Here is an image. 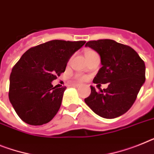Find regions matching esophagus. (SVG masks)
I'll use <instances>...</instances> for the list:
<instances>
[{
  "label": "esophagus",
  "mask_w": 154,
  "mask_h": 154,
  "mask_svg": "<svg viewBox=\"0 0 154 154\" xmlns=\"http://www.w3.org/2000/svg\"><path fill=\"white\" fill-rule=\"evenodd\" d=\"M71 86H74V87H78V86H79L80 85L79 84H77V83H72L71 84Z\"/></svg>",
  "instance_id": "34e87169"
}]
</instances>
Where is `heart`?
I'll return each instance as SVG.
<instances>
[{
    "instance_id": "b5f03b06",
    "label": "heart",
    "mask_w": 154,
    "mask_h": 154,
    "mask_svg": "<svg viewBox=\"0 0 154 154\" xmlns=\"http://www.w3.org/2000/svg\"><path fill=\"white\" fill-rule=\"evenodd\" d=\"M93 53H95V52L93 51H92V50H87V51H86V52H85V55H86V57L88 55H90ZM72 78H73V79H74L75 82H84V81H86L88 79V77L86 75L82 74V73H76V74H75L74 75H73Z\"/></svg>"
}]
</instances>
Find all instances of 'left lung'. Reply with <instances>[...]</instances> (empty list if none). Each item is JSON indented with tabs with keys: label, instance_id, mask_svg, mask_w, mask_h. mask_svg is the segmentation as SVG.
Segmentation results:
<instances>
[{
	"label": "left lung",
	"instance_id": "obj_1",
	"mask_svg": "<svg viewBox=\"0 0 154 154\" xmlns=\"http://www.w3.org/2000/svg\"><path fill=\"white\" fill-rule=\"evenodd\" d=\"M86 46L100 55L103 65L93 83L98 86L100 83H108L109 86L97 91L90 86L91 93L85 102L102 118H115L124 115L131 108L145 82V63L132 47L112 39L90 40Z\"/></svg>",
	"mask_w": 154,
	"mask_h": 154
}]
</instances>
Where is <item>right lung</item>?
<instances>
[{
  "instance_id": "add662e5",
  "label": "right lung",
  "mask_w": 154,
  "mask_h": 154,
  "mask_svg": "<svg viewBox=\"0 0 154 154\" xmlns=\"http://www.w3.org/2000/svg\"><path fill=\"white\" fill-rule=\"evenodd\" d=\"M86 41L51 40L26 51L12 68L8 97L18 117L31 125L53 119L66 86L51 84L64 72L67 62Z\"/></svg>"
}]
</instances>
